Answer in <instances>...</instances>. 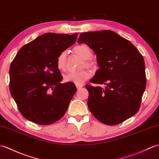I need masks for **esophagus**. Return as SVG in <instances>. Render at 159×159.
I'll list each match as a JSON object with an SVG mask.
<instances>
[{
    "instance_id": "34e87169",
    "label": "esophagus",
    "mask_w": 159,
    "mask_h": 159,
    "mask_svg": "<svg viewBox=\"0 0 159 159\" xmlns=\"http://www.w3.org/2000/svg\"><path fill=\"white\" fill-rule=\"evenodd\" d=\"M76 86L77 89L79 90L81 87H83V84H76Z\"/></svg>"
}]
</instances>
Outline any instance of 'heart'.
<instances>
[{"instance_id": "heart-1", "label": "heart", "mask_w": 159, "mask_h": 159, "mask_svg": "<svg viewBox=\"0 0 159 159\" xmlns=\"http://www.w3.org/2000/svg\"><path fill=\"white\" fill-rule=\"evenodd\" d=\"M75 53L84 60L83 66L89 68L95 67V63L90 60L93 55V51L86 44H80L73 49ZM57 68L61 71H64L67 66V55L65 51H62L57 55L56 59ZM90 76V74L86 70H82L78 72H68L64 75V79L66 82H72L76 84H80L86 81Z\"/></svg>"}]
</instances>
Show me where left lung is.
I'll list each match as a JSON object with an SVG mask.
<instances>
[{
  "label": "left lung",
  "mask_w": 159,
  "mask_h": 159,
  "mask_svg": "<svg viewBox=\"0 0 159 159\" xmlns=\"http://www.w3.org/2000/svg\"><path fill=\"white\" fill-rule=\"evenodd\" d=\"M79 44L84 43L96 54L99 70L86 84L87 105L102 123L115 125L138 112L146 86L145 63L133 44L111 30L84 32Z\"/></svg>",
  "instance_id": "left-lung-1"
}]
</instances>
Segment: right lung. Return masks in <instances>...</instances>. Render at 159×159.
<instances>
[{
  "mask_svg": "<svg viewBox=\"0 0 159 159\" xmlns=\"http://www.w3.org/2000/svg\"><path fill=\"white\" fill-rule=\"evenodd\" d=\"M78 34L46 33L22 47L9 69V89L20 112L33 123L47 125L60 120L76 91L61 84L57 55L75 44Z\"/></svg>",
  "mask_w": 159,
  "mask_h": 159,
  "instance_id": "add662e5",
  "label": "right lung"
}]
</instances>
